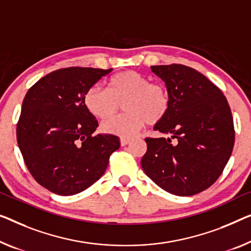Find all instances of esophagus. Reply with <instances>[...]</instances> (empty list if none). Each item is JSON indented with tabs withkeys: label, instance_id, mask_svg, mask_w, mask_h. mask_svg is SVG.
Segmentation results:
<instances>
[{
	"label": "esophagus",
	"instance_id": "esophagus-1",
	"mask_svg": "<svg viewBox=\"0 0 251 251\" xmlns=\"http://www.w3.org/2000/svg\"><path fill=\"white\" fill-rule=\"evenodd\" d=\"M128 143H130V138H126V137H122L121 138V144L122 147H125Z\"/></svg>",
	"mask_w": 251,
	"mask_h": 251
}]
</instances>
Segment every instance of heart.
I'll return each mask as SVG.
<instances>
[{
  "label": "heart",
  "mask_w": 251,
  "mask_h": 251,
  "mask_svg": "<svg viewBox=\"0 0 251 251\" xmlns=\"http://www.w3.org/2000/svg\"><path fill=\"white\" fill-rule=\"evenodd\" d=\"M125 114L108 119L102 124L106 133L121 137L135 136L144 125H156L169 114L171 96L166 85L150 82L135 71H123L107 80V89L93 84L84 93L83 103L90 114L107 119L124 102Z\"/></svg>",
  "instance_id": "1"
}]
</instances>
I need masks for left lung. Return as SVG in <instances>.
Wrapping results in <instances>:
<instances>
[{"label":"left lung","instance_id":"left-lung-1","mask_svg":"<svg viewBox=\"0 0 251 251\" xmlns=\"http://www.w3.org/2000/svg\"><path fill=\"white\" fill-rule=\"evenodd\" d=\"M151 70L166 82L171 96L169 114L154 129L173 136L145 138L142 168L166 192L196 195L218 180L232 153L230 106L221 90L192 67L170 64Z\"/></svg>","mask_w":251,"mask_h":251}]
</instances>
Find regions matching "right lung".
Segmentation results:
<instances>
[{
  "label": "right lung",
  "instance_id": "right-lung-1",
  "mask_svg": "<svg viewBox=\"0 0 251 251\" xmlns=\"http://www.w3.org/2000/svg\"><path fill=\"white\" fill-rule=\"evenodd\" d=\"M113 69L65 67L40 78L28 90L17 124V141L29 173L44 188L74 195L107 169L119 137L95 135L98 122L83 97Z\"/></svg>",
  "mask_w": 251,
  "mask_h": 251
}]
</instances>
